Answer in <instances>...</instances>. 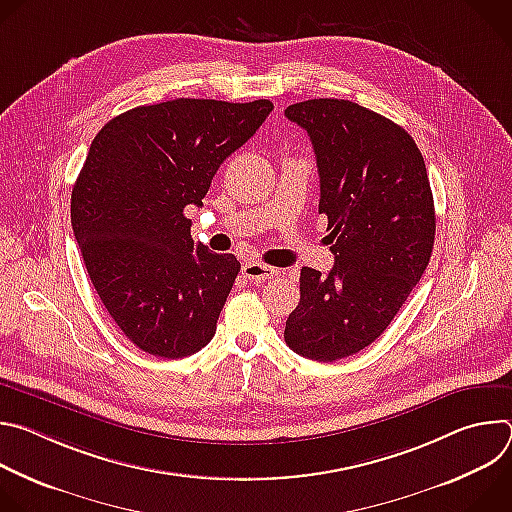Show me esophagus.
Wrapping results in <instances>:
<instances>
[{
	"instance_id": "esophagus-1",
	"label": "esophagus",
	"mask_w": 512,
	"mask_h": 512,
	"mask_svg": "<svg viewBox=\"0 0 512 512\" xmlns=\"http://www.w3.org/2000/svg\"><path fill=\"white\" fill-rule=\"evenodd\" d=\"M243 273L245 277H249L251 281H267V279H273L279 271L271 265H265V263H259V261H245L243 263Z\"/></svg>"
}]
</instances>
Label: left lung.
<instances>
[{
  "instance_id": "left-lung-1",
  "label": "left lung",
  "mask_w": 512,
  "mask_h": 512,
  "mask_svg": "<svg viewBox=\"0 0 512 512\" xmlns=\"http://www.w3.org/2000/svg\"><path fill=\"white\" fill-rule=\"evenodd\" d=\"M285 117L312 139L336 263L328 275L302 267L283 338L332 362L375 342L421 279L435 237L433 194L417 143L391 119L344 99L302 101Z\"/></svg>"
}]
</instances>
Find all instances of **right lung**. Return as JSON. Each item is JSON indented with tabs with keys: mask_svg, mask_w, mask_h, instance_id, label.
I'll list each match as a JSON object with an SVG mask.
<instances>
[{
	"mask_svg": "<svg viewBox=\"0 0 512 512\" xmlns=\"http://www.w3.org/2000/svg\"><path fill=\"white\" fill-rule=\"evenodd\" d=\"M267 99H174L113 117L93 139L72 188L70 221L97 294L143 352L182 358L204 348L241 263L194 245L221 164L271 113Z\"/></svg>",
	"mask_w": 512,
	"mask_h": 512,
	"instance_id": "right-lung-1",
	"label": "right lung"
}]
</instances>
